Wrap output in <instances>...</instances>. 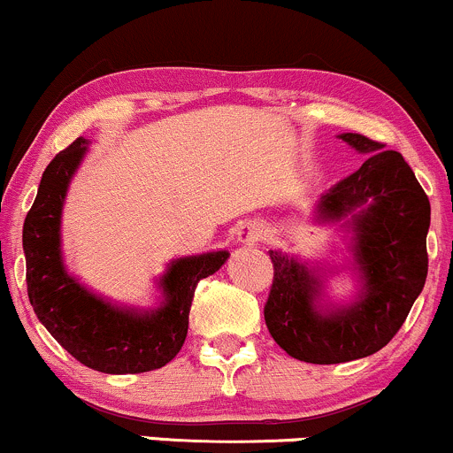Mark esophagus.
I'll use <instances>...</instances> for the list:
<instances>
[{
  "label": "esophagus",
  "mask_w": 453,
  "mask_h": 453,
  "mask_svg": "<svg viewBox=\"0 0 453 453\" xmlns=\"http://www.w3.org/2000/svg\"><path fill=\"white\" fill-rule=\"evenodd\" d=\"M264 236H266V227H264L262 223L249 221V223H242V226L238 227V241H241L242 244H253V242L262 241Z\"/></svg>",
  "instance_id": "34e87169"
}]
</instances>
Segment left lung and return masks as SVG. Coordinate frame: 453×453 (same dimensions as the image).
I'll return each instance as SVG.
<instances>
[{
    "label": "left lung",
    "mask_w": 453,
    "mask_h": 453,
    "mask_svg": "<svg viewBox=\"0 0 453 453\" xmlns=\"http://www.w3.org/2000/svg\"><path fill=\"white\" fill-rule=\"evenodd\" d=\"M345 142L371 155L356 173L321 197L324 219H341L356 209V259L364 294L356 304L321 315L315 309L313 274L294 257L270 251L274 277L264 304L268 332L280 349L300 362L339 364L372 356L396 336L428 274L426 234L430 202L413 170L396 150L362 134Z\"/></svg>",
    "instance_id": "left-lung-1"
}]
</instances>
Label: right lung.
<instances>
[{
	"instance_id": "1",
	"label": "right lung",
	"mask_w": 453,
	"mask_h": 453,
	"mask_svg": "<svg viewBox=\"0 0 453 453\" xmlns=\"http://www.w3.org/2000/svg\"><path fill=\"white\" fill-rule=\"evenodd\" d=\"M85 140L76 138L46 165L23 226L27 294L35 315L64 349L93 371L138 375L165 366L183 347L197 283L223 266L227 251L176 259L161 279L165 303L140 315L111 306L67 277L59 253L61 206Z\"/></svg>"
}]
</instances>
